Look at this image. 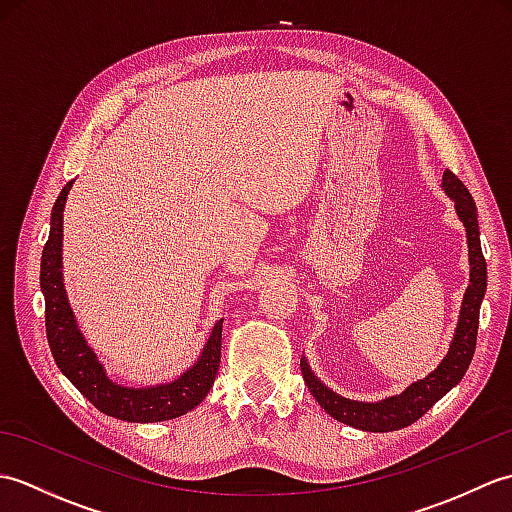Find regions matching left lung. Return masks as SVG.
Here are the masks:
<instances>
[{"label":"left lung","instance_id":"8db88e82","mask_svg":"<svg viewBox=\"0 0 512 512\" xmlns=\"http://www.w3.org/2000/svg\"><path fill=\"white\" fill-rule=\"evenodd\" d=\"M442 191L453 200L455 213H458L460 222L466 228V244H469L471 266L469 286H466L462 299L458 325H455L449 352L442 358V363L433 369L431 374L416 380V383H411L405 391H400L396 396H389L378 402H363L336 394V391H332L323 380L314 376L308 365V358H301L303 380H306L314 400H317L334 420L350 424L354 429L385 433L409 427L411 422L422 418L424 413L436 405L442 396H447V391H451L460 383L466 369L471 365V358L475 354L477 325H480V306L486 295V259L482 255L480 244L477 206L471 198L469 189L464 187L458 176H453L447 169L442 173Z\"/></svg>","mask_w":512,"mask_h":512}]
</instances>
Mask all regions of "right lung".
Returning a JSON list of instances; mask_svg holds the SVG:
<instances>
[{
	"label": "right lung",
	"mask_w": 512,
	"mask_h": 512,
	"mask_svg": "<svg viewBox=\"0 0 512 512\" xmlns=\"http://www.w3.org/2000/svg\"><path fill=\"white\" fill-rule=\"evenodd\" d=\"M72 184L74 180L65 184L52 206L50 235L41 253L39 284L46 299V334L54 363L96 409L116 420L162 422L180 418L198 407L215 383L222 356L224 319L213 325L198 361L169 383L127 387L107 376L105 365L79 328L63 284V209Z\"/></svg>",
	"instance_id": "right-lung-1"
}]
</instances>
